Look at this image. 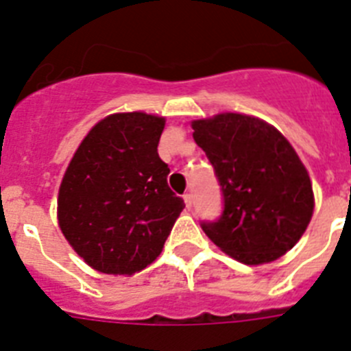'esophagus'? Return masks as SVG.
Here are the masks:
<instances>
[{
    "label": "esophagus",
    "mask_w": 351,
    "mask_h": 351,
    "mask_svg": "<svg viewBox=\"0 0 351 351\" xmlns=\"http://www.w3.org/2000/svg\"><path fill=\"white\" fill-rule=\"evenodd\" d=\"M182 198H184L186 207H188V209H190L191 204H193V197H191V193H184V195H182Z\"/></svg>",
    "instance_id": "1"
}]
</instances>
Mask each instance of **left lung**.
I'll list each match as a JSON object with an SVG mask.
<instances>
[{"mask_svg": "<svg viewBox=\"0 0 351 351\" xmlns=\"http://www.w3.org/2000/svg\"><path fill=\"white\" fill-rule=\"evenodd\" d=\"M223 193V213L202 230L246 265L269 263L295 246L315 209L313 186L295 149L274 126L223 112L191 123Z\"/></svg>", "mask_w": 351, "mask_h": 351, "instance_id": "obj_1", "label": "left lung"}]
</instances>
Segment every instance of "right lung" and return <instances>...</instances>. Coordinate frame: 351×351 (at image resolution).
<instances>
[{
	"label": "right lung",
	"instance_id": "1",
	"mask_svg": "<svg viewBox=\"0 0 351 351\" xmlns=\"http://www.w3.org/2000/svg\"><path fill=\"white\" fill-rule=\"evenodd\" d=\"M165 117L110 114L80 142L58 195L60 228L104 274H133L156 260L184 200L158 156Z\"/></svg>",
	"mask_w": 351,
	"mask_h": 351
}]
</instances>
